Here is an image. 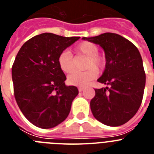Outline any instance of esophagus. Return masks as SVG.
I'll use <instances>...</instances> for the list:
<instances>
[{
    "mask_svg": "<svg viewBox=\"0 0 154 154\" xmlns=\"http://www.w3.org/2000/svg\"><path fill=\"white\" fill-rule=\"evenodd\" d=\"M78 89H79V92H82V91L85 89V88H84V87H79Z\"/></svg>",
    "mask_w": 154,
    "mask_h": 154,
    "instance_id": "esophagus-1",
    "label": "esophagus"
}]
</instances>
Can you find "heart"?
I'll return each instance as SVG.
<instances>
[{"mask_svg":"<svg viewBox=\"0 0 154 154\" xmlns=\"http://www.w3.org/2000/svg\"><path fill=\"white\" fill-rule=\"evenodd\" d=\"M76 55L85 57L83 72H75L69 75L68 82L72 85L85 86L96 77L106 65V58L99 53V47L90 42L79 43L73 48ZM58 64L64 73H70L74 69V61L69 51H63L58 55Z\"/></svg>","mask_w":154,"mask_h":154,"instance_id":"b5f03b06","label":"heart"}]
</instances>
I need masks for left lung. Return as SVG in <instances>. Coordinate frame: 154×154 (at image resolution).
<instances>
[{"label": "left lung", "mask_w": 154, "mask_h": 154, "mask_svg": "<svg viewBox=\"0 0 154 154\" xmlns=\"http://www.w3.org/2000/svg\"><path fill=\"white\" fill-rule=\"evenodd\" d=\"M84 40L99 45L106 55V69L98 79L108 87L95 89L90 102L94 117L109 126L127 123L140 106L146 83L143 60L134 45L121 35L102 34Z\"/></svg>", "instance_id": "8db88e82"}]
</instances>
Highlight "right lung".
<instances>
[{"label": "right lung", "instance_id": "obj_1", "mask_svg": "<svg viewBox=\"0 0 154 154\" xmlns=\"http://www.w3.org/2000/svg\"><path fill=\"white\" fill-rule=\"evenodd\" d=\"M79 37L43 33L27 41L12 65L14 94L17 106L29 122L49 129L69 116L77 87L67 86L58 57Z\"/></svg>", "mask_w": 154, "mask_h": 154}]
</instances>
